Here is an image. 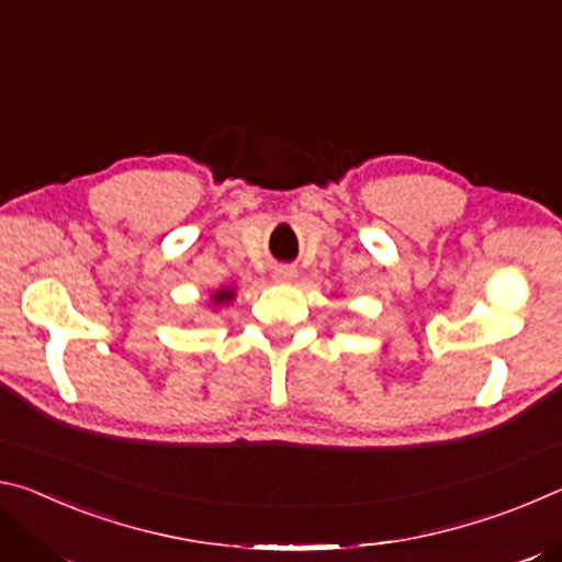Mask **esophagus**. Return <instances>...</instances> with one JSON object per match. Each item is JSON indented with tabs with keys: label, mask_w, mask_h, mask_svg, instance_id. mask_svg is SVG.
Masks as SVG:
<instances>
[{
	"label": "esophagus",
	"mask_w": 562,
	"mask_h": 562,
	"mask_svg": "<svg viewBox=\"0 0 562 562\" xmlns=\"http://www.w3.org/2000/svg\"><path fill=\"white\" fill-rule=\"evenodd\" d=\"M272 278L280 280V282H290V280L297 278V270H294L292 265H280V268L272 270Z\"/></svg>",
	"instance_id": "1"
}]
</instances>
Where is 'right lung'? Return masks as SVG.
I'll list each match as a JSON object with an SVG mask.
<instances>
[{
	"label": "right lung",
	"mask_w": 562,
	"mask_h": 562,
	"mask_svg": "<svg viewBox=\"0 0 562 562\" xmlns=\"http://www.w3.org/2000/svg\"><path fill=\"white\" fill-rule=\"evenodd\" d=\"M213 300H215V304H227L231 300H235V292L233 290H217L215 294H213Z\"/></svg>",
	"instance_id": "add662e5"
}]
</instances>
